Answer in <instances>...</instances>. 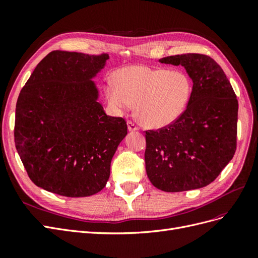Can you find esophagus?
Wrapping results in <instances>:
<instances>
[{
  "label": "esophagus",
  "mask_w": 258,
  "mask_h": 258,
  "mask_svg": "<svg viewBox=\"0 0 258 258\" xmlns=\"http://www.w3.org/2000/svg\"><path fill=\"white\" fill-rule=\"evenodd\" d=\"M128 129H129V131H137V130H139V127L135 121L128 120Z\"/></svg>",
  "instance_id": "1"
}]
</instances>
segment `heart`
I'll return each instance as SVG.
<instances>
[{"label": "heart", "instance_id": "b5f03b06", "mask_svg": "<svg viewBox=\"0 0 258 258\" xmlns=\"http://www.w3.org/2000/svg\"><path fill=\"white\" fill-rule=\"evenodd\" d=\"M191 81L182 71L132 66L116 73V83L108 81L105 92L116 111H127L136 104V114L145 126L160 128L183 114L191 95Z\"/></svg>", "mask_w": 258, "mask_h": 258}]
</instances>
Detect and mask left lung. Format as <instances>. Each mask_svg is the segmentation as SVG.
I'll return each instance as SVG.
<instances>
[{
	"label": "left lung",
	"mask_w": 258,
	"mask_h": 258,
	"mask_svg": "<svg viewBox=\"0 0 258 258\" xmlns=\"http://www.w3.org/2000/svg\"><path fill=\"white\" fill-rule=\"evenodd\" d=\"M159 61L183 66L194 85L188 104L175 121L145 131L146 173L163 191L201 188L212 183L235 155L237 96L222 68L207 54H176Z\"/></svg>",
	"instance_id": "obj_1"
}]
</instances>
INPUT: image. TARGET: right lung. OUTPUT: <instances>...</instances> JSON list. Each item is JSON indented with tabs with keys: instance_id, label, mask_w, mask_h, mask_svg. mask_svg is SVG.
I'll return each instance as SVG.
<instances>
[{
	"instance_id": "add662e5",
	"label": "right lung",
	"mask_w": 258,
	"mask_h": 258,
	"mask_svg": "<svg viewBox=\"0 0 258 258\" xmlns=\"http://www.w3.org/2000/svg\"><path fill=\"white\" fill-rule=\"evenodd\" d=\"M108 54L53 50L36 66L16 105L15 145L36 186L64 197L100 191L117 146L128 134L107 116L90 81Z\"/></svg>"
}]
</instances>
